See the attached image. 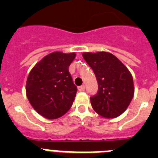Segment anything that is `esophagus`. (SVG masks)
<instances>
[{
	"label": "esophagus",
	"instance_id": "34e87169",
	"mask_svg": "<svg viewBox=\"0 0 158 158\" xmlns=\"http://www.w3.org/2000/svg\"><path fill=\"white\" fill-rule=\"evenodd\" d=\"M85 86L84 85H81V86H79V87H78V90H79V91L80 92H82V91H85Z\"/></svg>",
	"mask_w": 158,
	"mask_h": 158
}]
</instances>
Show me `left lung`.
Listing matches in <instances>:
<instances>
[{
    "label": "left lung",
    "mask_w": 158,
    "mask_h": 158,
    "mask_svg": "<svg viewBox=\"0 0 158 158\" xmlns=\"http://www.w3.org/2000/svg\"><path fill=\"white\" fill-rule=\"evenodd\" d=\"M98 83V91L90 97L94 111L102 117L115 118L126 111L133 98L132 75L122 62L107 52L82 54Z\"/></svg>",
    "instance_id": "8db88e82"
}]
</instances>
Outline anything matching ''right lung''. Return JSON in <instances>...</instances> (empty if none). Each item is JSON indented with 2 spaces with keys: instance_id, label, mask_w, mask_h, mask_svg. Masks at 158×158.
<instances>
[{
  "instance_id": "add662e5",
  "label": "right lung",
  "mask_w": 158,
  "mask_h": 158,
  "mask_svg": "<svg viewBox=\"0 0 158 158\" xmlns=\"http://www.w3.org/2000/svg\"><path fill=\"white\" fill-rule=\"evenodd\" d=\"M75 56L74 53L53 52L31 70L26 94L32 107L42 116L58 118L72 106L77 89L73 82L69 66Z\"/></svg>"
}]
</instances>
